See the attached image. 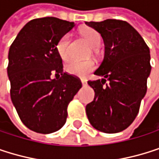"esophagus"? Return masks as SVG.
<instances>
[{"mask_svg": "<svg viewBox=\"0 0 159 159\" xmlns=\"http://www.w3.org/2000/svg\"><path fill=\"white\" fill-rule=\"evenodd\" d=\"M81 82H82L83 86H87L88 85V82H87V80H85V79H81Z\"/></svg>", "mask_w": 159, "mask_h": 159, "instance_id": "1", "label": "esophagus"}]
</instances>
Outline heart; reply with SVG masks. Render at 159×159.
<instances>
[{
  "instance_id": "obj_1",
  "label": "heart",
  "mask_w": 159,
  "mask_h": 159,
  "mask_svg": "<svg viewBox=\"0 0 159 159\" xmlns=\"http://www.w3.org/2000/svg\"><path fill=\"white\" fill-rule=\"evenodd\" d=\"M81 34L84 39L89 43L91 47H96L101 43L102 37L101 34L92 28H84L81 30ZM69 43H70V35H63L58 42L57 43V51L59 57L63 60H67L69 57ZM95 69V63L92 60H85L80 61L72 59L66 65V70L79 77H86L89 72H91Z\"/></svg>"
}]
</instances>
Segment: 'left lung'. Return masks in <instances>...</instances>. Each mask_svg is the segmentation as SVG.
Wrapping results in <instances>:
<instances>
[{"label":"left lung","instance_id":"obj_1","mask_svg":"<svg viewBox=\"0 0 159 159\" xmlns=\"http://www.w3.org/2000/svg\"><path fill=\"white\" fill-rule=\"evenodd\" d=\"M86 24L101 33L105 44L104 58L94 72L103 78L88 82L95 98L86 107L87 116L96 129L120 132L134 121L146 93L150 50L126 21L106 19Z\"/></svg>","mask_w":159,"mask_h":159}]
</instances>
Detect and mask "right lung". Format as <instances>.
Segmentation results:
<instances>
[{"mask_svg":"<svg viewBox=\"0 0 159 159\" xmlns=\"http://www.w3.org/2000/svg\"><path fill=\"white\" fill-rule=\"evenodd\" d=\"M73 27V22L53 16L35 18L23 27L10 46L11 100L22 123L35 132L60 129L70 102L82 88L77 76L63 71L56 47Z\"/></svg>","mask_w":159,"mask_h":159,"instance_id":"right-lung-1","label":"right lung"}]
</instances>
